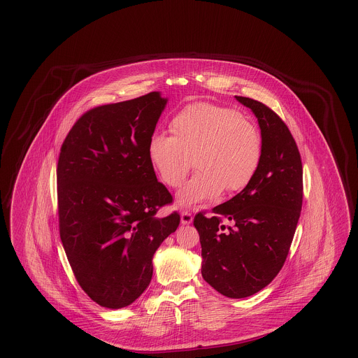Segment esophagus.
<instances>
[{"label": "esophagus", "mask_w": 358, "mask_h": 358, "mask_svg": "<svg viewBox=\"0 0 358 358\" xmlns=\"http://www.w3.org/2000/svg\"><path fill=\"white\" fill-rule=\"evenodd\" d=\"M193 222V216H192V213L190 212H182L181 213V224H184V225H187V224H190V222Z\"/></svg>", "instance_id": "esophagus-1"}]
</instances>
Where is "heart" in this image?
Segmentation results:
<instances>
[{
    "label": "heart",
    "instance_id": "b5f03b06",
    "mask_svg": "<svg viewBox=\"0 0 358 358\" xmlns=\"http://www.w3.org/2000/svg\"><path fill=\"white\" fill-rule=\"evenodd\" d=\"M171 131L173 136H150L148 155L161 181L171 187L184 182L194 162L199 171L176 196L181 209L215 200L224 189L238 192L259 171L263 157L260 131L236 110L193 103L176 114Z\"/></svg>",
    "mask_w": 358,
    "mask_h": 358
}]
</instances>
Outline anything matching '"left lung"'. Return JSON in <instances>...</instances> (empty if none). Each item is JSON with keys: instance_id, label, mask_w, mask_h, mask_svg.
Masks as SVG:
<instances>
[{"instance_id": "obj_1", "label": "left lung", "mask_w": 358, "mask_h": 358, "mask_svg": "<svg viewBox=\"0 0 358 358\" xmlns=\"http://www.w3.org/2000/svg\"><path fill=\"white\" fill-rule=\"evenodd\" d=\"M235 98L257 118L262 162L248 187L213 208V216L196 215L193 224L200 235L205 282L238 299L264 289L282 270L301 216L303 171L286 123L263 103Z\"/></svg>"}]
</instances>
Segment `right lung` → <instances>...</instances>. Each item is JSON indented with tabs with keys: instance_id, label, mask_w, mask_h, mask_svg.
Returning <instances> with one entry per match:
<instances>
[{
	"instance_id": "add662e5",
	"label": "right lung",
	"mask_w": 358,
	"mask_h": 358,
	"mask_svg": "<svg viewBox=\"0 0 358 358\" xmlns=\"http://www.w3.org/2000/svg\"><path fill=\"white\" fill-rule=\"evenodd\" d=\"M168 99L150 92L95 107L66 136L57 162L60 238L73 275L98 305L122 308L148 289L153 256L180 215L148 155Z\"/></svg>"
}]
</instances>
